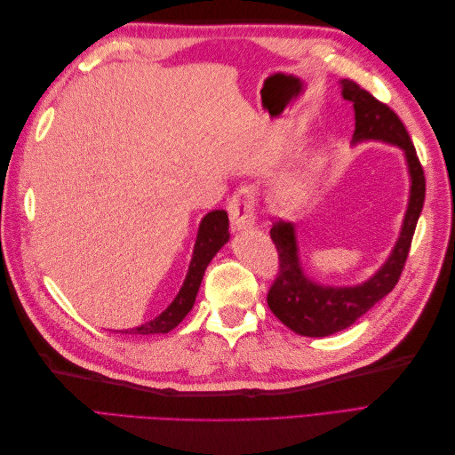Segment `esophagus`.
<instances>
[{"label": "esophagus", "mask_w": 455, "mask_h": 455, "mask_svg": "<svg viewBox=\"0 0 455 455\" xmlns=\"http://www.w3.org/2000/svg\"><path fill=\"white\" fill-rule=\"evenodd\" d=\"M228 212H229V220H231V228L235 231L252 228L254 220H256L252 189L251 188L237 189L228 203Z\"/></svg>", "instance_id": "1"}]
</instances>
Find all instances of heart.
Returning a JSON list of instances; mask_svg holds the SVG:
<instances>
[{"label":"heart","instance_id":"1","mask_svg":"<svg viewBox=\"0 0 455 455\" xmlns=\"http://www.w3.org/2000/svg\"><path fill=\"white\" fill-rule=\"evenodd\" d=\"M319 174H321L319 163L306 164L304 169L296 172L291 180L286 182V186L281 189V194H279V201L284 209L292 211V209H296V206L304 203L309 197L311 191L315 189V184H316V180H319Z\"/></svg>","mask_w":455,"mask_h":455}]
</instances>
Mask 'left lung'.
Masks as SVG:
<instances>
[{
    "label": "left lung",
    "instance_id": "left-lung-1",
    "mask_svg": "<svg viewBox=\"0 0 455 455\" xmlns=\"http://www.w3.org/2000/svg\"><path fill=\"white\" fill-rule=\"evenodd\" d=\"M341 94L353 104V144L381 140L404 151L410 199L401 235L387 261L368 281L355 286H324L311 281L301 267L294 224H273L269 235L279 252V273L267 292V306L284 326L307 338H324L346 330L393 291L404 269L425 201L423 167L403 121L387 104L379 102L351 79H341Z\"/></svg>",
    "mask_w": 455,
    "mask_h": 455
}]
</instances>
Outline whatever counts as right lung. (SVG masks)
Returning <instances> with one entry per match:
<instances>
[{
    "label": "right lung",
    "mask_w": 455,
    "mask_h": 455,
    "mask_svg": "<svg viewBox=\"0 0 455 455\" xmlns=\"http://www.w3.org/2000/svg\"><path fill=\"white\" fill-rule=\"evenodd\" d=\"M229 239V218L226 211H212L206 214L197 231V241L194 246V256L189 261V269L184 279V284L180 292L176 294L172 304L164 309L161 315H157L154 321H148L140 326L131 330H117L121 334H167L172 328H176L184 321V316L191 311L196 304V298L199 292V286L203 281V275L206 266L211 264V259L216 256V252Z\"/></svg>",
    "instance_id": "add662e5"
}]
</instances>
